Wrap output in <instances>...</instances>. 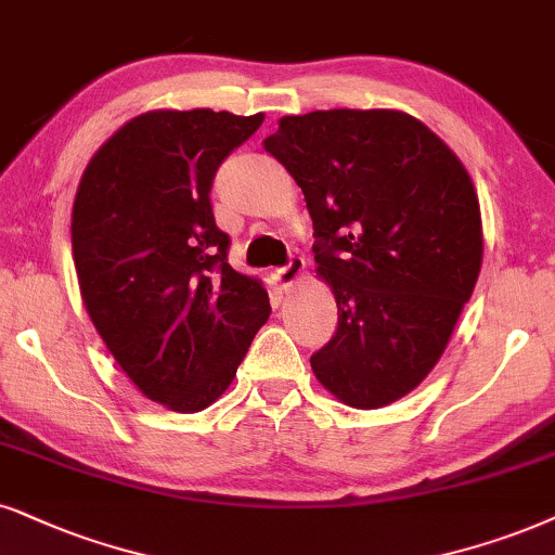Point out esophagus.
<instances>
[{
    "label": "esophagus",
    "instance_id": "1",
    "mask_svg": "<svg viewBox=\"0 0 555 555\" xmlns=\"http://www.w3.org/2000/svg\"><path fill=\"white\" fill-rule=\"evenodd\" d=\"M301 273H305V258H292L289 266H284V269H276L271 273L273 284L282 286V289H289L301 279Z\"/></svg>",
    "mask_w": 555,
    "mask_h": 555
}]
</instances>
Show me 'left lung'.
Returning <instances> with one entry per match:
<instances>
[{
	"label": "left lung",
	"instance_id": "1",
	"mask_svg": "<svg viewBox=\"0 0 555 555\" xmlns=\"http://www.w3.org/2000/svg\"><path fill=\"white\" fill-rule=\"evenodd\" d=\"M305 194L318 276L338 305L318 382L356 410L423 384L481 271V209L466 166L399 109L286 115L263 140Z\"/></svg>",
	"mask_w": 555,
	"mask_h": 555
}]
</instances>
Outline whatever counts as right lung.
<instances>
[{"label":"right lung","mask_w":555,"mask_h":555,"mask_svg":"<svg viewBox=\"0 0 555 555\" xmlns=\"http://www.w3.org/2000/svg\"><path fill=\"white\" fill-rule=\"evenodd\" d=\"M261 122L263 112H143L104 140L76 189L83 307L130 382L184 415L225 395L271 314L261 279L228 263L209 205L217 166Z\"/></svg>","instance_id":"obj_1"}]
</instances>
